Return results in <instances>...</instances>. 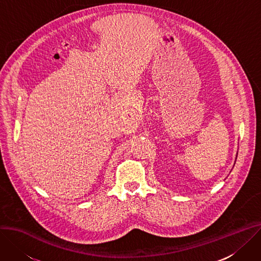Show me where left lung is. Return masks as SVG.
Masks as SVG:
<instances>
[{"instance_id": "8db88e82", "label": "left lung", "mask_w": 261, "mask_h": 261, "mask_svg": "<svg viewBox=\"0 0 261 261\" xmlns=\"http://www.w3.org/2000/svg\"><path fill=\"white\" fill-rule=\"evenodd\" d=\"M236 157H238V155H236Z\"/></svg>"}]
</instances>
